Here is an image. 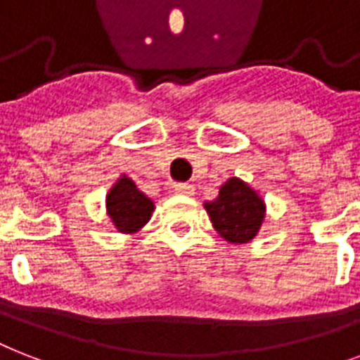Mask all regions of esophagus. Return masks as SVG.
Masks as SVG:
<instances>
[{
    "label": "esophagus",
    "mask_w": 360,
    "mask_h": 360,
    "mask_svg": "<svg viewBox=\"0 0 360 360\" xmlns=\"http://www.w3.org/2000/svg\"><path fill=\"white\" fill-rule=\"evenodd\" d=\"M174 192L179 194V196H192L194 194V186L185 185V183H177V185H174Z\"/></svg>",
    "instance_id": "esophagus-1"
}]
</instances>
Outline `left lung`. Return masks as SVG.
<instances>
[{
	"label": "left lung",
	"mask_w": 360,
	"mask_h": 360,
	"mask_svg": "<svg viewBox=\"0 0 360 360\" xmlns=\"http://www.w3.org/2000/svg\"><path fill=\"white\" fill-rule=\"evenodd\" d=\"M211 224L230 245H246L262 230L267 205L248 183L230 177L219 188V196L203 202Z\"/></svg>",
	"instance_id": "1"
}]
</instances>
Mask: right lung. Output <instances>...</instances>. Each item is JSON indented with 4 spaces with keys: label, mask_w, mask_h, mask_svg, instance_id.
I'll use <instances>...</instances> for the list:
<instances>
[{
    "label": "right lung",
    "mask_w": 360,
    "mask_h": 360,
    "mask_svg": "<svg viewBox=\"0 0 360 360\" xmlns=\"http://www.w3.org/2000/svg\"><path fill=\"white\" fill-rule=\"evenodd\" d=\"M155 202L136 186L129 175L117 177L106 194V214L120 233L134 236L151 220Z\"/></svg>",
    "instance_id": "obj_1"
}]
</instances>
